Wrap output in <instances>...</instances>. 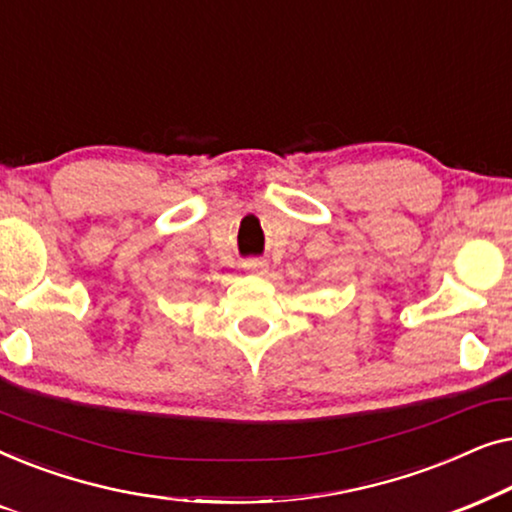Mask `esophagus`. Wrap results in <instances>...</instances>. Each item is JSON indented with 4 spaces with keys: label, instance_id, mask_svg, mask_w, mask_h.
I'll return each instance as SVG.
<instances>
[{
    "label": "esophagus",
    "instance_id": "obj_1",
    "mask_svg": "<svg viewBox=\"0 0 512 512\" xmlns=\"http://www.w3.org/2000/svg\"><path fill=\"white\" fill-rule=\"evenodd\" d=\"M242 268L254 272V275H265V272H268V263H265L263 258H249V261L242 263Z\"/></svg>",
    "mask_w": 512,
    "mask_h": 512
}]
</instances>
